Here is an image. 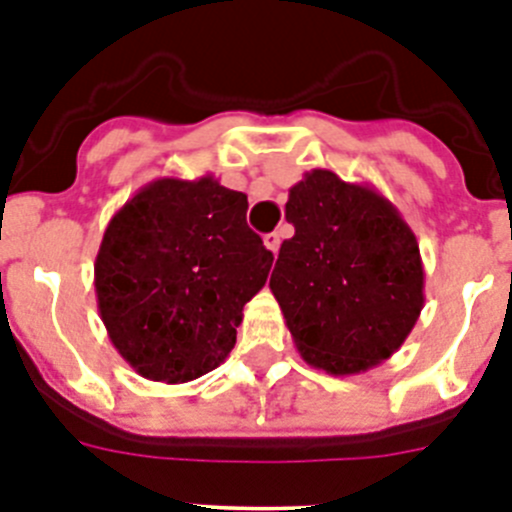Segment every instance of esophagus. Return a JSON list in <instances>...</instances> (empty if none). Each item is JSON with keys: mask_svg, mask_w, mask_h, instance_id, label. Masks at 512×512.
I'll use <instances>...</instances> for the list:
<instances>
[{"mask_svg": "<svg viewBox=\"0 0 512 512\" xmlns=\"http://www.w3.org/2000/svg\"><path fill=\"white\" fill-rule=\"evenodd\" d=\"M279 233H269V235H264V246L269 248L271 253H277L279 251Z\"/></svg>", "mask_w": 512, "mask_h": 512, "instance_id": "esophagus-1", "label": "esophagus"}]
</instances>
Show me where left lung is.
<instances>
[{
	"label": "left lung",
	"instance_id": "left-lung-1",
	"mask_svg": "<svg viewBox=\"0 0 512 512\" xmlns=\"http://www.w3.org/2000/svg\"><path fill=\"white\" fill-rule=\"evenodd\" d=\"M284 210L295 235L269 287L302 359L333 377L390 359L425 302L418 238L400 210L328 169L307 171Z\"/></svg>",
	"mask_w": 512,
	"mask_h": 512
}]
</instances>
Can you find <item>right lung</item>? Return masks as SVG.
Returning a JSON list of instances; mask_svg holds the SVG:
<instances>
[{
	"label": "right lung",
	"mask_w": 512,
	"mask_h": 512,
	"mask_svg": "<svg viewBox=\"0 0 512 512\" xmlns=\"http://www.w3.org/2000/svg\"><path fill=\"white\" fill-rule=\"evenodd\" d=\"M248 197L215 176H161L112 215L94 292L117 354L153 382H192L235 346L271 251L246 225Z\"/></svg>",
	"instance_id": "add662e5"
}]
</instances>
